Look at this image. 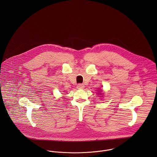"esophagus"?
Wrapping results in <instances>:
<instances>
[{"label":"esophagus","mask_w":157,"mask_h":157,"mask_svg":"<svg viewBox=\"0 0 157 157\" xmlns=\"http://www.w3.org/2000/svg\"><path fill=\"white\" fill-rule=\"evenodd\" d=\"M84 85H83V84H78L77 85V88H78V89H83L84 88Z\"/></svg>","instance_id":"1"}]
</instances>
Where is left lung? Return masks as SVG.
Returning <instances> with one entry per match:
<instances>
[{
  "instance_id": "left-lung-1",
  "label": "left lung",
  "mask_w": 157,
  "mask_h": 157,
  "mask_svg": "<svg viewBox=\"0 0 157 157\" xmlns=\"http://www.w3.org/2000/svg\"><path fill=\"white\" fill-rule=\"evenodd\" d=\"M99 92H100V91H99ZM98 94H102V93H98Z\"/></svg>"
}]
</instances>
